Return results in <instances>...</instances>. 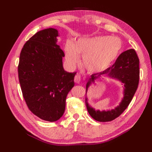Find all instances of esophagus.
<instances>
[{
  "mask_svg": "<svg viewBox=\"0 0 152 152\" xmlns=\"http://www.w3.org/2000/svg\"><path fill=\"white\" fill-rule=\"evenodd\" d=\"M80 82H81V76L79 74H77V75L75 76L74 77V82L79 83Z\"/></svg>",
  "mask_w": 152,
  "mask_h": 152,
  "instance_id": "esophagus-1",
  "label": "esophagus"
}]
</instances>
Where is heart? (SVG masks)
I'll return each mask as SVG.
<instances>
[{"mask_svg":"<svg viewBox=\"0 0 152 152\" xmlns=\"http://www.w3.org/2000/svg\"><path fill=\"white\" fill-rule=\"evenodd\" d=\"M122 43L118 38L95 37L82 38L75 44L68 42L65 47L66 60L71 65L80 62L90 72H101L110 66L121 53Z\"/></svg>","mask_w":152,"mask_h":152,"instance_id":"1","label":"heart"}]
</instances>
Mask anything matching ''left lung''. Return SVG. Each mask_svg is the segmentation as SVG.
<instances>
[{"label":"left lung","instance_id":"1","mask_svg":"<svg viewBox=\"0 0 152 152\" xmlns=\"http://www.w3.org/2000/svg\"><path fill=\"white\" fill-rule=\"evenodd\" d=\"M101 76H108L118 79L121 83H124L125 86L124 97L122 99L120 104L110 111H95V109L89 106L88 100L86 97V108L89 115L93 119L101 122L110 121L119 117L127 108L138 88L140 78V69L139 59L136 51L133 49L124 51L119 55L113 65L110 66L108 69L99 74H92L91 78L87 83L86 92L91 82H94L95 79Z\"/></svg>","mask_w":152,"mask_h":152}]
</instances>
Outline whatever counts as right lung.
Returning <instances> with one entry per match:
<instances>
[{"label": "right lung", "instance_id": "1", "mask_svg": "<svg viewBox=\"0 0 152 152\" xmlns=\"http://www.w3.org/2000/svg\"><path fill=\"white\" fill-rule=\"evenodd\" d=\"M58 32L53 28L38 31L24 44L20 53L18 77L29 110L48 121L60 119L76 72L63 67L64 53L57 45Z\"/></svg>", "mask_w": 152, "mask_h": 152}]
</instances>
